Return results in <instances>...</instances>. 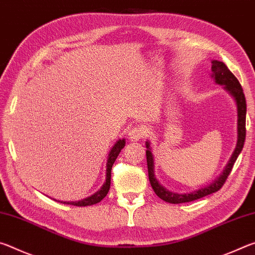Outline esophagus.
I'll return each mask as SVG.
<instances>
[{
	"label": "esophagus",
	"instance_id": "esophagus-1",
	"mask_svg": "<svg viewBox=\"0 0 255 255\" xmlns=\"http://www.w3.org/2000/svg\"><path fill=\"white\" fill-rule=\"evenodd\" d=\"M128 136L129 139L132 141L139 140L145 136V129L141 126H133L130 128V130H129Z\"/></svg>",
	"mask_w": 255,
	"mask_h": 255
}]
</instances>
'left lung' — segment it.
Returning <instances> with one entry per match:
<instances>
[{
  "mask_svg": "<svg viewBox=\"0 0 255 255\" xmlns=\"http://www.w3.org/2000/svg\"><path fill=\"white\" fill-rule=\"evenodd\" d=\"M211 72H213V77L216 81V83L225 85L224 89L227 90L228 92L232 94V97L234 98L237 106V144L236 148L233 153L230 162L225 167L223 173L217 180H215L213 183L208 187L202 188L193 191L191 193H184V195H179V193L170 192L169 190L163 188L161 184L158 183V181L155 178L154 174V159L153 154L150 152L149 143L146 141V159H147V170H148V179L150 185L154 190V192L156 193V196L161 198L162 200L170 202V204H183V202H190L200 198L211 195L216 191H218L221 189L224 183L226 182L228 175L232 172L234 163L236 162L237 157H239L240 153L242 152L245 141V136H247V128H245V119H247V100H245V96L243 92V89L240 84L239 80L236 79L235 75L228 70V67L223 62H218V60H213L211 62Z\"/></svg>",
  "mask_w": 255,
  "mask_h": 255,
  "instance_id": "1",
  "label": "left lung"
}]
</instances>
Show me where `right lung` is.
<instances>
[{"instance_id":"1","label":"right lung","mask_w":255,"mask_h":255,"mask_svg":"<svg viewBox=\"0 0 255 255\" xmlns=\"http://www.w3.org/2000/svg\"><path fill=\"white\" fill-rule=\"evenodd\" d=\"M125 144H126V140H125V139H119L117 143H116V145L114 146V147H112V149L110 150L109 156H108V162H107V178H106V182H105V184L102 185V188L99 190L98 192L94 193V195H92L91 197L85 198V199H83V200H80V201H68V202L66 201V202H64V204L73 205V206H79V207H85V206H91V205H94V204H98V202H100L103 199V198H105L108 195V192H109L112 165H114L116 158L118 157L120 150L124 148Z\"/></svg>"}]
</instances>
